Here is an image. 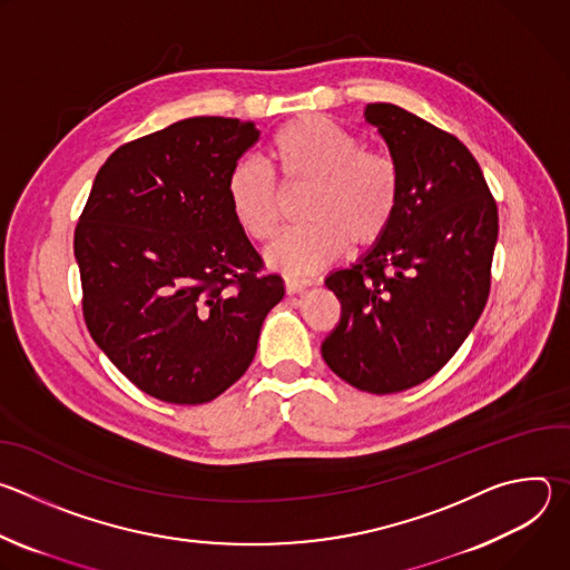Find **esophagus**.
<instances>
[{"label":"esophagus","instance_id":"obj_1","mask_svg":"<svg viewBox=\"0 0 570 570\" xmlns=\"http://www.w3.org/2000/svg\"><path fill=\"white\" fill-rule=\"evenodd\" d=\"M311 286H313L311 279H297V277H288L286 279V293L288 295H297V293H302V291H306Z\"/></svg>","mask_w":570,"mask_h":570}]
</instances>
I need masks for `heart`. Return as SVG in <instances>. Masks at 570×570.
Instances as JSON below:
<instances>
[{
  "instance_id": "1",
  "label": "heart",
  "mask_w": 570,
  "mask_h": 570,
  "mask_svg": "<svg viewBox=\"0 0 570 570\" xmlns=\"http://www.w3.org/2000/svg\"><path fill=\"white\" fill-rule=\"evenodd\" d=\"M268 159L284 189H306L299 227L284 232L266 253L268 266L286 275H311L330 266L352 243L370 248L390 229L401 205V169L385 148H365L352 130L306 115L282 126ZM234 220L253 240L266 243L282 223V194L257 161H240L227 178Z\"/></svg>"
}]
</instances>
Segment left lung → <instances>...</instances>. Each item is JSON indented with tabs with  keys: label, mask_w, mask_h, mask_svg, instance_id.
I'll use <instances>...</instances> for the list:
<instances>
[{
	"label": "left lung",
	"mask_w": 570,
	"mask_h": 570,
	"mask_svg": "<svg viewBox=\"0 0 570 570\" xmlns=\"http://www.w3.org/2000/svg\"><path fill=\"white\" fill-rule=\"evenodd\" d=\"M401 169V205L376 246L324 284L343 320L322 358L350 385L392 394L440 372L478 322L492 286L497 200L471 150L392 104H367Z\"/></svg>",
	"instance_id": "8db88e82"
}]
</instances>
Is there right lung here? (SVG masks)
Instances as JSON below:
<instances>
[{
  "mask_svg": "<svg viewBox=\"0 0 570 570\" xmlns=\"http://www.w3.org/2000/svg\"><path fill=\"white\" fill-rule=\"evenodd\" d=\"M253 121L191 117L121 144L73 229L83 317L141 392L207 403L250 367L284 297L227 203Z\"/></svg>",
  "mask_w": 570,
  "mask_h": 570,
  "instance_id": "right-lung-1",
  "label": "right lung"
}]
</instances>
